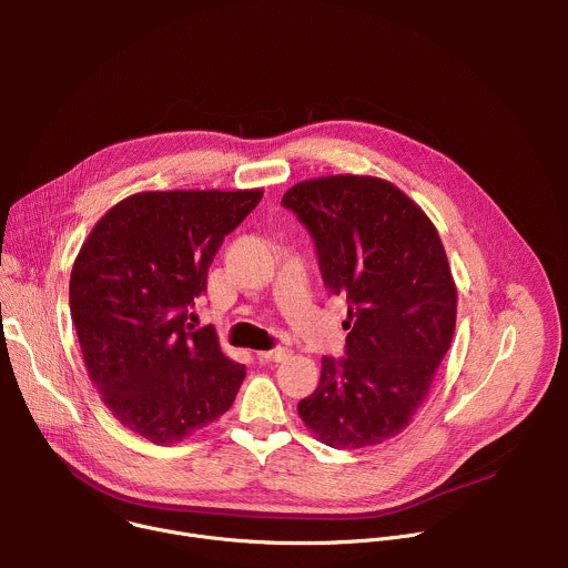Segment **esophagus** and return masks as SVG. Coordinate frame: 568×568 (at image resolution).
Returning <instances> with one entry per match:
<instances>
[{
  "label": "esophagus",
  "instance_id": "obj_1",
  "mask_svg": "<svg viewBox=\"0 0 568 568\" xmlns=\"http://www.w3.org/2000/svg\"><path fill=\"white\" fill-rule=\"evenodd\" d=\"M287 357H290V351L283 348V346L258 353V359H261V362H283V359H287Z\"/></svg>",
  "mask_w": 568,
  "mask_h": 568
}]
</instances>
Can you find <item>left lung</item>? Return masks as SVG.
<instances>
[{
  "mask_svg": "<svg viewBox=\"0 0 568 568\" xmlns=\"http://www.w3.org/2000/svg\"><path fill=\"white\" fill-rule=\"evenodd\" d=\"M307 229L323 285L346 298V357L321 359L301 420L335 449L377 445L409 425L449 351L456 287L432 220L384 180L337 175L281 202Z\"/></svg>",
  "mask_w": 568,
  "mask_h": 568,
  "instance_id": "obj_1",
  "label": "left lung"
}]
</instances>
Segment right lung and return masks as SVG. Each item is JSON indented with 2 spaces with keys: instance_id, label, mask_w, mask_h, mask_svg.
<instances>
[{
  "instance_id": "right-lung-1",
  "label": "right lung",
  "mask_w": 568,
  "mask_h": 568,
  "mask_svg": "<svg viewBox=\"0 0 568 568\" xmlns=\"http://www.w3.org/2000/svg\"><path fill=\"white\" fill-rule=\"evenodd\" d=\"M263 191L139 193L110 209L80 250L69 307L92 382L108 409L154 445L217 420L245 366L229 359L191 307L209 267Z\"/></svg>"
}]
</instances>
